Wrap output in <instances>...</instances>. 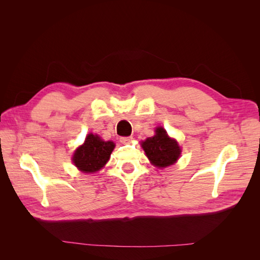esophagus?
Returning a JSON list of instances; mask_svg holds the SVG:
<instances>
[{"label":"esophagus","mask_w":260,"mask_h":260,"mask_svg":"<svg viewBox=\"0 0 260 260\" xmlns=\"http://www.w3.org/2000/svg\"><path fill=\"white\" fill-rule=\"evenodd\" d=\"M119 140H120L121 143L127 144V143L131 142V141H132V137H121Z\"/></svg>","instance_id":"1"}]
</instances>
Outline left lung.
Listing matches in <instances>:
<instances>
[{"label":"left lung","mask_w":260,"mask_h":260,"mask_svg":"<svg viewBox=\"0 0 260 260\" xmlns=\"http://www.w3.org/2000/svg\"><path fill=\"white\" fill-rule=\"evenodd\" d=\"M141 145L148 159L158 168H165L175 164L181 153L178 143L168 137L166 130L162 127L157 128L156 135L147 138Z\"/></svg>","instance_id":"obj_1"}]
</instances>
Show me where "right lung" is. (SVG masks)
Masks as SVG:
<instances>
[{"instance_id": "obj_1", "label": "right lung", "mask_w": 260, "mask_h": 260, "mask_svg": "<svg viewBox=\"0 0 260 260\" xmlns=\"http://www.w3.org/2000/svg\"><path fill=\"white\" fill-rule=\"evenodd\" d=\"M115 144L111 141H102L92 133L85 138L83 145L77 148L73 160L78 169L85 174L100 170L108 161Z\"/></svg>"}]
</instances>
